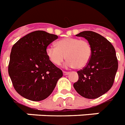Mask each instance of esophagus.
Wrapping results in <instances>:
<instances>
[{
	"mask_svg": "<svg viewBox=\"0 0 125 125\" xmlns=\"http://www.w3.org/2000/svg\"><path fill=\"white\" fill-rule=\"evenodd\" d=\"M69 74V72H66V71H63V74L64 76H66V75H68Z\"/></svg>",
	"mask_w": 125,
	"mask_h": 125,
	"instance_id": "obj_1",
	"label": "esophagus"
}]
</instances>
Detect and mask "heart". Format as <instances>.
<instances>
[{
    "instance_id": "heart-1",
    "label": "heart",
    "mask_w": 125,
    "mask_h": 125,
    "mask_svg": "<svg viewBox=\"0 0 125 125\" xmlns=\"http://www.w3.org/2000/svg\"><path fill=\"white\" fill-rule=\"evenodd\" d=\"M56 45L57 47L48 46L46 49L49 60L55 65H61L66 55V67L84 68L92 57V47L87 40L68 37L58 41Z\"/></svg>"
}]
</instances>
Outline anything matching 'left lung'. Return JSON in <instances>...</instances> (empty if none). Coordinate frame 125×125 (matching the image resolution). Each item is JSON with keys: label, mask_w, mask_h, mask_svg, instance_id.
Returning <instances> with one entry per match:
<instances>
[{"label": "left lung", "mask_w": 125, "mask_h": 125, "mask_svg": "<svg viewBox=\"0 0 125 125\" xmlns=\"http://www.w3.org/2000/svg\"><path fill=\"white\" fill-rule=\"evenodd\" d=\"M84 37L92 49L88 64L78 70V80L74 88L80 95L95 99L107 92L112 87L118 69L115 48L110 42L99 33L84 31L76 35Z\"/></svg>", "instance_id": "1"}]
</instances>
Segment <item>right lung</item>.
<instances>
[{"instance_id": "add662e5", "label": "right lung", "mask_w": 125, "mask_h": 125, "mask_svg": "<svg viewBox=\"0 0 125 125\" xmlns=\"http://www.w3.org/2000/svg\"><path fill=\"white\" fill-rule=\"evenodd\" d=\"M57 35L35 31L20 39L13 45L8 74L17 92L26 99L39 102L52 92L62 72L49 60L47 46Z\"/></svg>"}]
</instances>
